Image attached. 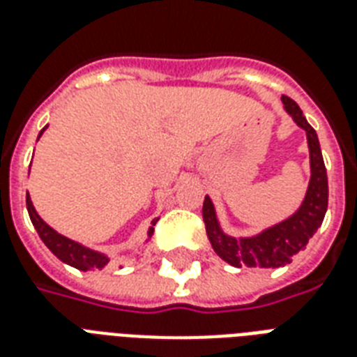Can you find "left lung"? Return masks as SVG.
<instances>
[{
	"label": "left lung",
	"instance_id": "obj_1",
	"mask_svg": "<svg viewBox=\"0 0 357 357\" xmlns=\"http://www.w3.org/2000/svg\"><path fill=\"white\" fill-rule=\"evenodd\" d=\"M284 111L307 135L309 146L310 178L301 205L277 224L264 227L261 231L248 237H235L224 231L220 224L213 199L205 195L203 201V222L207 229L213 250L233 267H261L277 269L290 264L291 258L309 245V239L318 231L328 211V173L321 158L320 141L314 128L303 116L296 101L282 96Z\"/></svg>",
	"mask_w": 357,
	"mask_h": 357
}]
</instances>
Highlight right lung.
<instances>
[{
  "instance_id": "obj_1",
  "label": "right lung",
  "mask_w": 357,
  "mask_h": 357,
  "mask_svg": "<svg viewBox=\"0 0 357 357\" xmlns=\"http://www.w3.org/2000/svg\"><path fill=\"white\" fill-rule=\"evenodd\" d=\"M45 130H47V126L41 130L39 137L45 133ZM39 137H37V141H39ZM26 207H28L29 220H31V224H33V227H36L37 233H39L41 241L47 245L48 250L52 252L56 258L61 259L63 264L71 265V267H75V269H79V271H98V269H103V267L111 261V258L107 256L105 252L93 250V248H90V246L82 245V243H79V241L69 239V237H66V235H61V233L56 231L54 227L48 226L47 222L37 214L29 194L26 195ZM158 220L160 218H154L152 222H150L144 245L152 239V235H154V226H156Z\"/></svg>"
}]
</instances>
